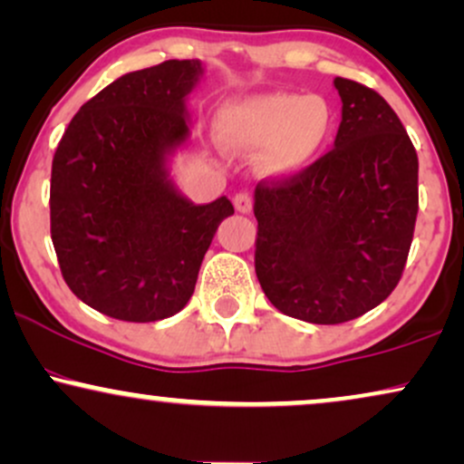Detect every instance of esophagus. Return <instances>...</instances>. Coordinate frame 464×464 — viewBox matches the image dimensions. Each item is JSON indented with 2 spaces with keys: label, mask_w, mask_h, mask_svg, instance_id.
Here are the masks:
<instances>
[{
  "label": "esophagus",
  "mask_w": 464,
  "mask_h": 464,
  "mask_svg": "<svg viewBox=\"0 0 464 464\" xmlns=\"http://www.w3.org/2000/svg\"><path fill=\"white\" fill-rule=\"evenodd\" d=\"M233 205H236V209L239 214H250L252 212V197L248 195V192H239V195H236V198H233Z\"/></svg>",
  "instance_id": "34e87169"
}]
</instances>
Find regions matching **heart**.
Listing matches in <instances>:
<instances>
[{
	"label": "heart",
	"instance_id": "obj_1",
	"mask_svg": "<svg viewBox=\"0 0 464 464\" xmlns=\"http://www.w3.org/2000/svg\"><path fill=\"white\" fill-rule=\"evenodd\" d=\"M336 130V115L324 96L291 92L246 93L225 102L216 115L222 148L256 156L272 179L295 178L325 154Z\"/></svg>",
	"mask_w": 464,
	"mask_h": 464
}]
</instances>
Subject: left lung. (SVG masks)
Wrapping results in <instances>:
<instances>
[{
    "instance_id": "8db88e82",
    "label": "left lung",
    "mask_w": 464,
    "mask_h": 464,
    "mask_svg": "<svg viewBox=\"0 0 464 464\" xmlns=\"http://www.w3.org/2000/svg\"><path fill=\"white\" fill-rule=\"evenodd\" d=\"M334 150L255 188V269L280 313L316 325L357 319L401 280L418 218V154L371 87L336 76Z\"/></svg>"
}]
</instances>
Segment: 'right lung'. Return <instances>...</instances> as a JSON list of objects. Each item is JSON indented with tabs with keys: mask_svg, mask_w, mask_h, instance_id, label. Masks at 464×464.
<instances>
[{
	"mask_svg": "<svg viewBox=\"0 0 464 464\" xmlns=\"http://www.w3.org/2000/svg\"><path fill=\"white\" fill-rule=\"evenodd\" d=\"M198 60L128 72L87 101L51 169V239L70 291L132 324L173 316L195 293L227 197L195 205L169 162L190 139L188 93Z\"/></svg>",
	"mask_w": 464,
	"mask_h": 464,
	"instance_id": "1",
	"label": "right lung"
}]
</instances>
